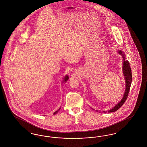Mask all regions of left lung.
<instances>
[{
    "label": "left lung",
    "mask_w": 147,
    "mask_h": 147,
    "mask_svg": "<svg viewBox=\"0 0 147 147\" xmlns=\"http://www.w3.org/2000/svg\"><path fill=\"white\" fill-rule=\"evenodd\" d=\"M122 56V58L123 59V67H122V69H123V76L125 77V94L123 95V97L122 98L120 102L118 103L115 107H113L112 109L108 110V111H103L104 113H112L116 111L120 108L125 103V100L128 98V94H129V90L130 88V86L131 84V81H132V74H131V70L130 67V64L129 62L127 60H125V53L123 52L122 51L119 50L117 51ZM94 110V109H93ZM96 112H98L100 111H95Z\"/></svg>",
    "instance_id": "8db88e82"
}]
</instances>
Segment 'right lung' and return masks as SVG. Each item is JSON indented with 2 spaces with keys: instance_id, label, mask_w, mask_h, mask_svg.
I'll use <instances>...</instances> for the list:
<instances>
[{
  "instance_id": "add662e5",
  "label": "right lung",
  "mask_w": 147,
  "mask_h": 147,
  "mask_svg": "<svg viewBox=\"0 0 147 147\" xmlns=\"http://www.w3.org/2000/svg\"><path fill=\"white\" fill-rule=\"evenodd\" d=\"M68 79H69V78H68V76H65V78H63V82H66V81H67V80H68ZM61 109V108L60 107V108L58 109V111H55L54 113H53L54 115V114H56L57 113H58V111H59V110Z\"/></svg>"
}]
</instances>
